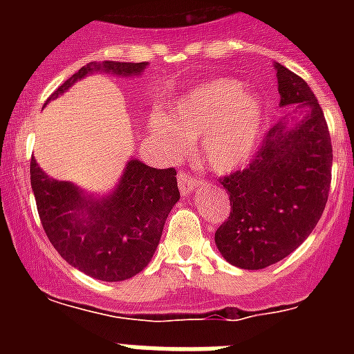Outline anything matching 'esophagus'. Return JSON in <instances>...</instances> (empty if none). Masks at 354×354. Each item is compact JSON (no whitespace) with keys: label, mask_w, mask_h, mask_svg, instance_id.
<instances>
[{"label":"esophagus","mask_w":354,"mask_h":354,"mask_svg":"<svg viewBox=\"0 0 354 354\" xmlns=\"http://www.w3.org/2000/svg\"><path fill=\"white\" fill-rule=\"evenodd\" d=\"M178 185H180V193L189 194L193 189H196L200 185V180L193 178L187 172H180L178 174Z\"/></svg>","instance_id":"34e87169"}]
</instances>
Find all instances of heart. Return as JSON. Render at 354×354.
Here are the masks:
<instances>
[{
	"label": "heart",
	"instance_id": "obj_1",
	"mask_svg": "<svg viewBox=\"0 0 354 354\" xmlns=\"http://www.w3.org/2000/svg\"><path fill=\"white\" fill-rule=\"evenodd\" d=\"M171 127L152 119L150 128L171 152H183L185 139L202 138V158L213 171L227 172L253 154L263 130V102L242 91L232 79H216L194 88L176 102Z\"/></svg>",
	"mask_w": 354,
	"mask_h": 354
}]
</instances>
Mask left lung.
Returning <instances> with one entry per match:
<instances>
[{"label":"left lung","mask_w":354,"mask_h":354,"mask_svg":"<svg viewBox=\"0 0 354 354\" xmlns=\"http://www.w3.org/2000/svg\"><path fill=\"white\" fill-rule=\"evenodd\" d=\"M281 106L307 108L288 127L277 122L242 171L221 178L232 211L215 233L233 266L261 270L290 255L318 224L330 187L333 145L324 110L301 77L275 64Z\"/></svg>","instance_id":"1"}]
</instances>
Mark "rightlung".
I'll return each mask as SVG.
<instances>
[{
	"instance_id": "add662e5",
	"label": "right lung",
	"mask_w": 354,
	"mask_h": 354,
	"mask_svg": "<svg viewBox=\"0 0 354 354\" xmlns=\"http://www.w3.org/2000/svg\"><path fill=\"white\" fill-rule=\"evenodd\" d=\"M147 62L86 64L69 77L46 104L88 73L136 77ZM30 187L47 239L62 259L90 277L124 281L150 263L163 226L180 200L174 169H154L130 160L119 185L104 198L84 194L69 182H58L30 160Z\"/></svg>"
}]
</instances>
